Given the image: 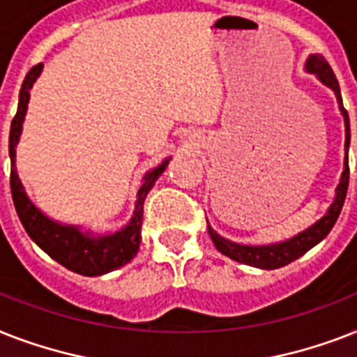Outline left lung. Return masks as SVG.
Segmentation results:
<instances>
[{"label":"left lung","instance_id":"left-lung-1","mask_svg":"<svg viewBox=\"0 0 357 357\" xmlns=\"http://www.w3.org/2000/svg\"><path fill=\"white\" fill-rule=\"evenodd\" d=\"M305 70L310 74H317V77L324 83L326 86H330L333 92H335V98H337L339 109H341V114L344 116V148H347V157H344V170L341 174V181H339L337 189H335V198H333V204L330 206L328 213L324 217L315 222L311 228L304 229L302 234H298L296 237L289 238V241H283V243L276 244H266V246H248V244H238L231 243L228 238L220 237V235L207 226L209 229V235H211L213 243L217 246V250L220 254L228 255L229 259H235L238 263H244V265L257 266V268H266V271H272V268H280V266L289 265L291 261L298 259L300 255H304L307 250H311L315 244H319L322 238L330 234V229L333 228V224L337 222V217L341 209H343L344 198H347V190H349V146H350V120L347 109L343 107V98H341V89H339L337 77L333 74V70L330 68V64L322 55H310L307 63H305Z\"/></svg>","mask_w":357,"mask_h":357}]
</instances>
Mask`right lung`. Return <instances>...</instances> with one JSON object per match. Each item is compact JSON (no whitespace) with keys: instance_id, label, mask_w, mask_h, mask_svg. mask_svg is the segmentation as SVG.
Masks as SVG:
<instances>
[{"instance_id":"obj_1","label":"right lung","mask_w":357,"mask_h":357,"mask_svg":"<svg viewBox=\"0 0 357 357\" xmlns=\"http://www.w3.org/2000/svg\"><path fill=\"white\" fill-rule=\"evenodd\" d=\"M42 64H36L27 72L22 89H20L18 111L14 114L8 135V155H10V192L13 202L18 213L20 222L25 228L27 235L46 252L52 259L66 266L68 271L77 272L81 276H102L111 271H116L122 265L133 259L139 252L140 226H142V207L151 187L155 185L157 178L165 172L168 161L155 167L144 176V181L137 190L133 217L120 231L109 235H92L91 231L83 234L77 226L55 222L47 218L38 207L25 195L24 185L16 172V144L22 135V123L25 119L27 103H29V91L36 77L40 75Z\"/></svg>"}]
</instances>
